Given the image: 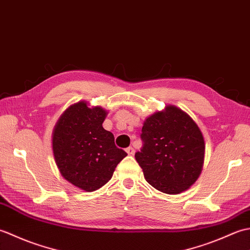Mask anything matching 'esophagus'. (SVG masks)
I'll list each match as a JSON object with an SVG mask.
<instances>
[{
	"label": "esophagus",
	"mask_w": 250,
	"mask_h": 250,
	"mask_svg": "<svg viewBox=\"0 0 250 250\" xmlns=\"http://www.w3.org/2000/svg\"><path fill=\"white\" fill-rule=\"evenodd\" d=\"M126 152H128V155H130V156H133V155H134V152H135V150H134V148H133V147H128V148H126Z\"/></svg>",
	"instance_id": "34e87169"
}]
</instances>
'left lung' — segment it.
Instances as JSON below:
<instances>
[{
  "label": "left lung",
  "mask_w": 250,
  "mask_h": 250,
  "mask_svg": "<svg viewBox=\"0 0 250 250\" xmlns=\"http://www.w3.org/2000/svg\"><path fill=\"white\" fill-rule=\"evenodd\" d=\"M144 146L135 153L147 183L167 194L189 189L203 169L205 142L191 117L175 105L147 117L142 128Z\"/></svg>",
  "instance_id": "1"
}]
</instances>
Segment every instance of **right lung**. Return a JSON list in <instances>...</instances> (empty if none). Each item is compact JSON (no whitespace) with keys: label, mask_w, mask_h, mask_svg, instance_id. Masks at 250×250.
<instances>
[{"label":"right lung","mask_w":250,"mask_h":250,"mask_svg":"<svg viewBox=\"0 0 250 250\" xmlns=\"http://www.w3.org/2000/svg\"><path fill=\"white\" fill-rule=\"evenodd\" d=\"M107 110L86 101L72 104L52 131V152L62 177L92 192L108 183L126 152L117 148L111 132L102 124Z\"/></svg>","instance_id":"right-lung-1"}]
</instances>
